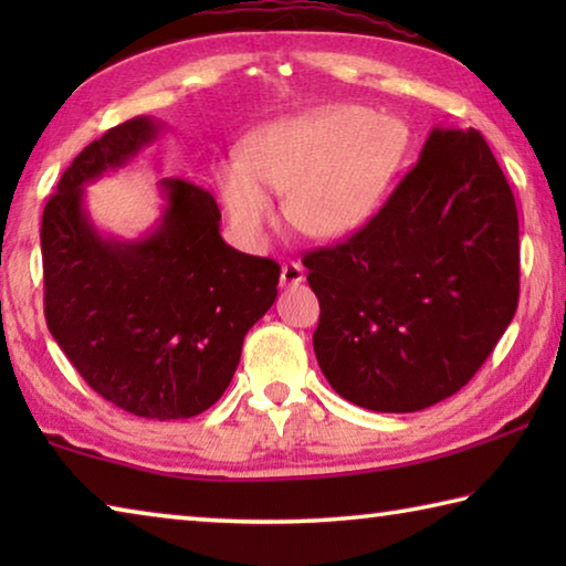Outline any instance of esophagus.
<instances>
[{"label":"esophagus","instance_id":"obj_1","mask_svg":"<svg viewBox=\"0 0 566 566\" xmlns=\"http://www.w3.org/2000/svg\"><path fill=\"white\" fill-rule=\"evenodd\" d=\"M304 280H306V272H304V266L300 262H290V264L282 266V274H280L282 286H296V284H302Z\"/></svg>","mask_w":566,"mask_h":566}]
</instances>
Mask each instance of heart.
<instances>
[{
	"label": "heart",
	"mask_w": 566,
	"mask_h": 566,
	"mask_svg": "<svg viewBox=\"0 0 566 566\" xmlns=\"http://www.w3.org/2000/svg\"><path fill=\"white\" fill-rule=\"evenodd\" d=\"M407 151L397 117L357 104L310 109L256 129L242 165L217 171L219 199L244 239H262L274 224L271 191L286 195V219L302 234L339 239L375 217Z\"/></svg>",
	"instance_id": "b5f03b06"
}]
</instances>
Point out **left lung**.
Listing matches in <instances>:
<instances>
[{
  "instance_id": "8db88e82",
  "label": "left lung",
  "mask_w": 566,
  "mask_h": 566,
  "mask_svg": "<svg viewBox=\"0 0 566 566\" xmlns=\"http://www.w3.org/2000/svg\"><path fill=\"white\" fill-rule=\"evenodd\" d=\"M302 262L332 389L371 411L427 409L474 377L514 317V195L482 134L434 127L379 214Z\"/></svg>"
}]
</instances>
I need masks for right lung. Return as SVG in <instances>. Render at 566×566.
I'll return each instance as SVG.
<instances>
[{
  "instance_id": "right-lung-1",
  "label": "right lung",
  "mask_w": 566,
  "mask_h": 566,
  "mask_svg": "<svg viewBox=\"0 0 566 566\" xmlns=\"http://www.w3.org/2000/svg\"><path fill=\"white\" fill-rule=\"evenodd\" d=\"M165 124L134 117L94 139L42 217L44 317L82 379L145 419L202 415L232 381L244 334L276 300L280 264L229 247L209 191L159 181L161 214L145 234H104L87 185L117 171Z\"/></svg>"
}]
</instances>
